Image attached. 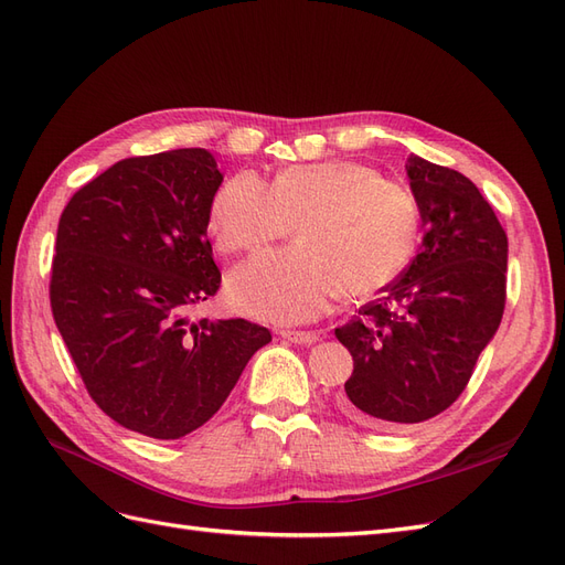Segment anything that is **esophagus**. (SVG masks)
<instances>
[{"label": "esophagus", "mask_w": 565, "mask_h": 565, "mask_svg": "<svg viewBox=\"0 0 565 565\" xmlns=\"http://www.w3.org/2000/svg\"><path fill=\"white\" fill-rule=\"evenodd\" d=\"M280 337L287 341H295V344H313V341H318V332L313 330H280Z\"/></svg>", "instance_id": "obj_1"}]
</instances>
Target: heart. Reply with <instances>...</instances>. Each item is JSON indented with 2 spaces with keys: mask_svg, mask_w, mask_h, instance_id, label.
<instances>
[{
  "mask_svg": "<svg viewBox=\"0 0 565 565\" xmlns=\"http://www.w3.org/2000/svg\"><path fill=\"white\" fill-rule=\"evenodd\" d=\"M292 226L295 247L231 273L228 297L241 311L301 322L341 295L380 292L413 259L419 210L405 185L353 160L285 167L268 185L254 172H237L210 202V233L221 252L266 249Z\"/></svg>",
  "mask_w": 565,
  "mask_h": 565,
  "instance_id": "b5f03b06",
  "label": "heart"
}]
</instances>
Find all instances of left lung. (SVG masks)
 Masks as SVG:
<instances>
[{"label": "left lung", "instance_id": "1", "mask_svg": "<svg viewBox=\"0 0 565 565\" xmlns=\"http://www.w3.org/2000/svg\"><path fill=\"white\" fill-rule=\"evenodd\" d=\"M405 172L424 228L419 254L334 330L353 355L339 405L377 429L431 419L459 398L507 299L509 245L490 202L465 174L419 156Z\"/></svg>", "mask_w": 565, "mask_h": 565}]
</instances>
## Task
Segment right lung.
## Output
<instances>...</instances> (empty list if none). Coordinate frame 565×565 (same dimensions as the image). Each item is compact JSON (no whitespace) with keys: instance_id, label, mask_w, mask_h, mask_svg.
<instances>
[{"instance_id":"right-lung-1","label":"right lung","mask_w":565,"mask_h":565,"mask_svg":"<svg viewBox=\"0 0 565 565\" xmlns=\"http://www.w3.org/2000/svg\"><path fill=\"white\" fill-rule=\"evenodd\" d=\"M221 181L204 148L127 158L61 214L51 311L89 396L129 431L200 429L270 341L243 318L188 320L221 285L207 241Z\"/></svg>"}]
</instances>
